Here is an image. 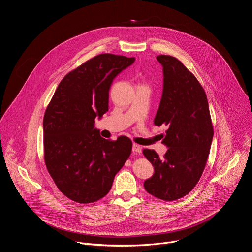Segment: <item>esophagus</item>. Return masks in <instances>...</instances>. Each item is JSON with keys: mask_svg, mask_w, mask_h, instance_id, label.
I'll list each match as a JSON object with an SVG mask.
<instances>
[{"mask_svg": "<svg viewBox=\"0 0 252 252\" xmlns=\"http://www.w3.org/2000/svg\"><path fill=\"white\" fill-rule=\"evenodd\" d=\"M132 152L134 154H140L141 153V148L138 145H135V143H133V145H132Z\"/></svg>", "mask_w": 252, "mask_h": 252, "instance_id": "esophagus-1", "label": "esophagus"}]
</instances>
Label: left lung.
Returning <instances> with one entry per match:
<instances>
[{
	"label": "left lung",
	"mask_w": 252,
	"mask_h": 252,
	"mask_svg": "<svg viewBox=\"0 0 252 252\" xmlns=\"http://www.w3.org/2000/svg\"><path fill=\"white\" fill-rule=\"evenodd\" d=\"M162 65L163 89L155 125L167 130L163 158L153 150L142 154L155 172L143 183L146 190L162 200H175L195 187L205 167L213 137L207 97L196 78L171 56H158Z\"/></svg>",
	"instance_id": "left-lung-1"
}]
</instances>
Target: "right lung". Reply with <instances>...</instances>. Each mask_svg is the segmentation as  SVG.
<instances>
[{"mask_svg": "<svg viewBox=\"0 0 252 252\" xmlns=\"http://www.w3.org/2000/svg\"><path fill=\"white\" fill-rule=\"evenodd\" d=\"M134 61L112 54L89 60L62 80L47 107L46 165L58 189L71 200L91 203L106 195L131 153L129 138H102L94 120L109 111L114 80Z\"/></svg>", "mask_w": 252, "mask_h": 252, "instance_id": "right-lung-1", "label": "right lung"}]
</instances>
